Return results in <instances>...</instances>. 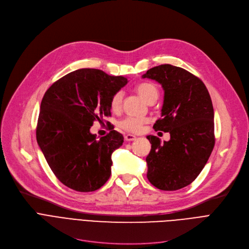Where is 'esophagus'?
Returning <instances> with one entry per match:
<instances>
[{
    "mask_svg": "<svg viewBox=\"0 0 249 249\" xmlns=\"http://www.w3.org/2000/svg\"><path fill=\"white\" fill-rule=\"evenodd\" d=\"M137 137L135 135H132V134H126L125 135V140L127 141H133V140H136Z\"/></svg>",
    "mask_w": 249,
    "mask_h": 249,
    "instance_id": "esophagus-1",
    "label": "esophagus"
}]
</instances>
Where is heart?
<instances>
[{
    "label": "heart",
    "instance_id": "obj_1",
    "mask_svg": "<svg viewBox=\"0 0 249 249\" xmlns=\"http://www.w3.org/2000/svg\"><path fill=\"white\" fill-rule=\"evenodd\" d=\"M136 91L141 98L144 99L147 103L152 100H156L159 97V90L151 83H141L136 86ZM123 100V93L118 90L111 98L110 106L113 111H118L121 108V104ZM148 122L147 118L139 117H126L120 122V126L125 131L130 133H137L142 129V126Z\"/></svg>",
    "mask_w": 249,
    "mask_h": 249
}]
</instances>
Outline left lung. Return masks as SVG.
<instances>
[{
	"instance_id": "obj_1",
	"label": "left lung",
	"mask_w": 249,
	"mask_h": 249,
	"mask_svg": "<svg viewBox=\"0 0 249 249\" xmlns=\"http://www.w3.org/2000/svg\"><path fill=\"white\" fill-rule=\"evenodd\" d=\"M142 77L161 85V118L153 128L171 134V139L163 143L159 137L147 136L151 143L146 158L147 178L160 190L177 191L200 175L214 148L211 97L199 77L172 64L154 67Z\"/></svg>"
}]
</instances>
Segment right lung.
<instances>
[{
	"mask_svg": "<svg viewBox=\"0 0 249 249\" xmlns=\"http://www.w3.org/2000/svg\"><path fill=\"white\" fill-rule=\"evenodd\" d=\"M128 83L124 76L96 69L68 73L46 90L40 105L36 139L55 177L77 192H94L111 176L113 151L123 135L112 130L97 139L95 121L111 115V98Z\"/></svg>",
	"mask_w": 249,
	"mask_h": 249,
	"instance_id": "right-lung-1",
	"label": "right lung"
}]
</instances>
